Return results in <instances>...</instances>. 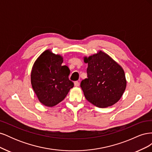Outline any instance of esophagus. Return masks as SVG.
Instances as JSON below:
<instances>
[{
    "instance_id": "esophagus-1",
    "label": "esophagus",
    "mask_w": 152,
    "mask_h": 152,
    "mask_svg": "<svg viewBox=\"0 0 152 152\" xmlns=\"http://www.w3.org/2000/svg\"><path fill=\"white\" fill-rule=\"evenodd\" d=\"M79 85H80L79 82H78V81H75V82H74V86H75V87H79Z\"/></svg>"
}]
</instances>
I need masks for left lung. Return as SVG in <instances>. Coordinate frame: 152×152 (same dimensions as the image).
Here are the masks:
<instances>
[{"mask_svg":"<svg viewBox=\"0 0 152 152\" xmlns=\"http://www.w3.org/2000/svg\"><path fill=\"white\" fill-rule=\"evenodd\" d=\"M87 78L80 87L87 100L99 108L110 107L121 99L126 87L122 68L102 50L84 58Z\"/></svg>","mask_w":152,"mask_h":152,"instance_id":"1","label":"left lung"}]
</instances>
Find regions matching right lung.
<instances>
[{
  "label": "right lung",
  "instance_id": "right-lung-1",
  "mask_svg": "<svg viewBox=\"0 0 152 152\" xmlns=\"http://www.w3.org/2000/svg\"><path fill=\"white\" fill-rule=\"evenodd\" d=\"M63 57L45 50L35 61L31 72V83L39 102L52 107L60 103L73 87L69 80L70 69L62 66Z\"/></svg>",
  "mask_w": 152,
  "mask_h": 152
}]
</instances>
